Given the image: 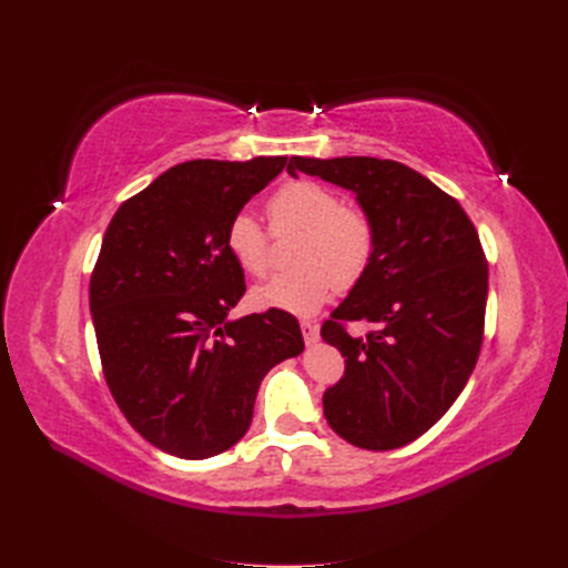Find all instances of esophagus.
<instances>
[{"label": "esophagus", "instance_id": "obj_1", "mask_svg": "<svg viewBox=\"0 0 568 568\" xmlns=\"http://www.w3.org/2000/svg\"><path fill=\"white\" fill-rule=\"evenodd\" d=\"M301 332H303V338H305L307 346H313V343L320 341V326L315 322H311V320H303L301 322Z\"/></svg>", "mask_w": 568, "mask_h": 568}]
</instances>
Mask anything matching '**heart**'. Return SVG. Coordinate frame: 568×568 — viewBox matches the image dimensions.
<instances>
[{"mask_svg": "<svg viewBox=\"0 0 568 568\" xmlns=\"http://www.w3.org/2000/svg\"><path fill=\"white\" fill-rule=\"evenodd\" d=\"M274 230L296 225L305 230L296 263L301 267L277 272L253 288V301L274 311L311 315L336 286H351L363 277L374 253L372 220L343 205L334 189L313 180H294L270 199ZM225 244L239 267L261 277L270 270L267 236L257 220L239 211L225 230Z\"/></svg>", "mask_w": 568, "mask_h": 568, "instance_id": "b5f03b06", "label": "heart"}]
</instances>
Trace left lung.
<instances>
[{
	"instance_id": "left-lung-1",
	"label": "left lung",
	"mask_w": 568,
	"mask_h": 568,
	"mask_svg": "<svg viewBox=\"0 0 568 568\" xmlns=\"http://www.w3.org/2000/svg\"><path fill=\"white\" fill-rule=\"evenodd\" d=\"M286 173L348 189L374 227L365 274L322 324L346 357L322 398L326 424L355 448H403L450 409L476 365L488 298L478 234L453 196L403 163L291 156ZM341 321L377 332L351 337Z\"/></svg>"
}]
</instances>
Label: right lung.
<instances>
[{
  "label": "right lung",
  "instance_id": "obj_1",
  "mask_svg": "<svg viewBox=\"0 0 568 568\" xmlns=\"http://www.w3.org/2000/svg\"><path fill=\"white\" fill-rule=\"evenodd\" d=\"M284 165L180 163L120 205L101 242L90 313L106 384L134 432L168 455L230 450L248 432L263 376L305 348L284 311L230 320L246 284L227 222Z\"/></svg>",
  "mask_w": 568,
  "mask_h": 568
}]
</instances>
